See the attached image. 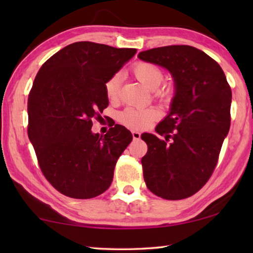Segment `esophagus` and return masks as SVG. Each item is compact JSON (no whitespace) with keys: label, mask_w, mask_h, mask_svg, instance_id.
Masks as SVG:
<instances>
[{"label":"esophagus","mask_w":253,"mask_h":253,"mask_svg":"<svg viewBox=\"0 0 253 253\" xmlns=\"http://www.w3.org/2000/svg\"><path fill=\"white\" fill-rule=\"evenodd\" d=\"M131 134H132V138H134V139H139L140 138V132L139 131L132 130Z\"/></svg>","instance_id":"34e87169"}]
</instances>
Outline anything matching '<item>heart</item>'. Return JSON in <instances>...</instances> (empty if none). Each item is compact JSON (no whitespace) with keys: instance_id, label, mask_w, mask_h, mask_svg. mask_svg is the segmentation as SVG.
<instances>
[{"instance_id":"b5f03b06","label":"heart","mask_w":253,"mask_h":253,"mask_svg":"<svg viewBox=\"0 0 253 253\" xmlns=\"http://www.w3.org/2000/svg\"><path fill=\"white\" fill-rule=\"evenodd\" d=\"M131 74L135 78L148 89H152L154 96L163 101H168L173 95V87L169 84H162L164 74L158 66L151 62L139 61L131 67ZM121 91V77L111 76L105 83V92L109 100L118 99ZM156 107H127L118 115V121L131 129H142L160 116Z\"/></svg>"}]
</instances>
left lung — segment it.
Returning <instances> with one entry per match:
<instances>
[{"label": "left lung", "instance_id": "obj_1", "mask_svg": "<svg viewBox=\"0 0 253 253\" xmlns=\"http://www.w3.org/2000/svg\"><path fill=\"white\" fill-rule=\"evenodd\" d=\"M138 58L166 68L175 83L170 111L153 134L142 135L148 151L142 158L148 190L165 200L190 198L211 177L230 129L232 92L222 68L191 45H168Z\"/></svg>", "mask_w": 253, "mask_h": 253}]
</instances>
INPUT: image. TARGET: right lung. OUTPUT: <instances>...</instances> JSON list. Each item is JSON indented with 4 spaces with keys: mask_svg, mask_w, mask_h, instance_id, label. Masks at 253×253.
Returning <instances> with one entry per match:
<instances>
[{
    "mask_svg": "<svg viewBox=\"0 0 253 253\" xmlns=\"http://www.w3.org/2000/svg\"><path fill=\"white\" fill-rule=\"evenodd\" d=\"M136 49L81 41L42 65L29 93L28 135L49 183L72 199H91L110 186L117 160L132 139L122 125L92 134L108 106L105 83Z\"/></svg>",
    "mask_w": 253,
    "mask_h": 253,
    "instance_id": "1",
    "label": "right lung"
}]
</instances>
